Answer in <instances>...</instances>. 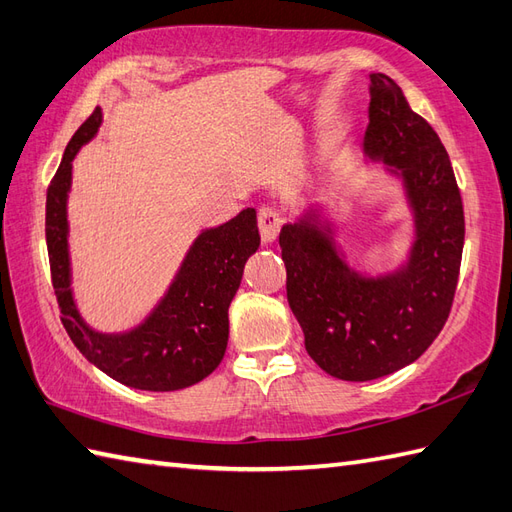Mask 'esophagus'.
<instances>
[{"mask_svg": "<svg viewBox=\"0 0 512 512\" xmlns=\"http://www.w3.org/2000/svg\"><path fill=\"white\" fill-rule=\"evenodd\" d=\"M280 225H282V217L276 208L263 206L258 210V230H260V238H263L265 245H271L276 241Z\"/></svg>", "mask_w": 512, "mask_h": 512, "instance_id": "esophagus-1", "label": "esophagus"}]
</instances>
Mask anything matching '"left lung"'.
Here are the masks:
<instances>
[{"instance_id":"obj_1","label":"left lung","mask_w":512,"mask_h":512,"mask_svg":"<svg viewBox=\"0 0 512 512\" xmlns=\"http://www.w3.org/2000/svg\"><path fill=\"white\" fill-rule=\"evenodd\" d=\"M368 118L363 153L401 181L412 212L405 263L377 276L350 267L322 206L280 230L287 300L306 352L342 381L379 379L423 355L449 317L464 245L449 155L390 76L370 74Z\"/></svg>"}]
</instances>
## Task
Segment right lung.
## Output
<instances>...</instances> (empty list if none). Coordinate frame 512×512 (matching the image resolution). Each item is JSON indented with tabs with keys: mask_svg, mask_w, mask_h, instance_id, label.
I'll return each mask as SVG.
<instances>
[{
	"mask_svg": "<svg viewBox=\"0 0 512 512\" xmlns=\"http://www.w3.org/2000/svg\"><path fill=\"white\" fill-rule=\"evenodd\" d=\"M100 122L102 111L96 107L67 144L45 199V243L61 322L85 359L118 383L149 392L184 390L206 379L225 355L227 309L241 287L247 258L260 245L256 210L247 208L227 223L203 230L162 300L138 326L124 333L94 331L78 311L72 291L67 195L74 157L94 140Z\"/></svg>",
	"mask_w": 512,
	"mask_h": 512,
	"instance_id": "obj_1",
	"label": "right lung"
}]
</instances>
